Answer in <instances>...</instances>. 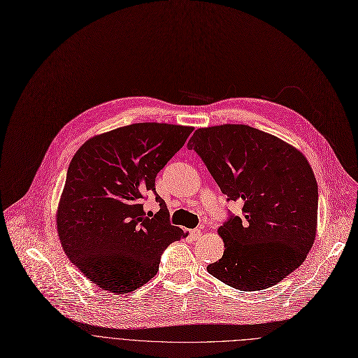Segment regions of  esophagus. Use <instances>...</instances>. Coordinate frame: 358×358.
I'll return each mask as SVG.
<instances>
[{"label": "esophagus", "instance_id": "obj_1", "mask_svg": "<svg viewBox=\"0 0 358 358\" xmlns=\"http://www.w3.org/2000/svg\"><path fill=\"white\" fill-rule=\"evenodd\" d=\"M201 234H202V231H201V229H192L191 230V236L194 237V239H198V237H201Z\"/></svg>", "mask_w": 358, "mask_h": 358}]
</instances>
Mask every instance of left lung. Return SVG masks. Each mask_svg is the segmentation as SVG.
I'll list each match as a JSON object with an SVG mask.
<instances>
[{
	"label": "left lung",
	"instance_id": "obj_1",
	"mask_svg": "<svg viewBox=\"0 0 358 358\" xmlns=\"http://www.w3.org/2000/svg\"><path fill=\"white\" fill-rule=\"evenodd\" d=\"M227 195L243 203L217 233L222 259L208 273L241 291L275 285L312 249L317 226V182L306 157L289 143L248 125L196 129L188 142Z\"/></svg>",
	"mask_w": 358,
	"mask_h": 358
}]
</instances>
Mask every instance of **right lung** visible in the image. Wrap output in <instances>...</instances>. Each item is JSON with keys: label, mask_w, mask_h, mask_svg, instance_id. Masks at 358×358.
<instances>
[{"label": "right lung", "mask_w": 358, "mask_h": 358, "mask_svg": "<svg viewBox=\"0 0 358 358\" xmlns=\"http://www.w3.org/2000/svg\"><path fill=\"white\" fill-rule=\"evenodd\" d=\"M191 127L134 124L88 139L74 155L56 213L70 262L101 289L128 294L159 271L164 249L184 233L156 194L157 173L184 146ZM152 190L161 210L148 218Z\"/></svg>", "instance_id": "add662e5"}]
</instances>
